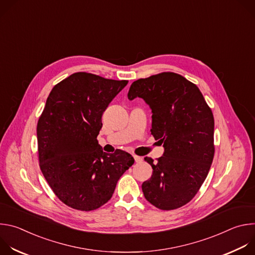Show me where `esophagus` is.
Returning <instances> with one entry per match:
<instances>
[{"label":"esophagus","mask_w":255,"mask_h":255,"mask_svg":"<svg viewBox=\"0 0 255 255\" xmlns=\"http://www.w3.org/2000/svg\"><path fill=\"white\" fill-rule=\"evenodd\" d=\"M134 159H135L136 162H141L143 160V157L138 156V155H134Z\"/></svg>","instance_id":"esophagus-1"}]
</instances>
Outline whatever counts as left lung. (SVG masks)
<instances>
[{
	"instance_id": "1",
	"label": "left lung",
	"mask_w": 255,
	"mask_h": 255,
	"mask_svg": "<svg viewBox=\"0 0 255 255\" xmlns=\"http://www.w3.org/2000/svg\"><path fill=\"white\" fill-rule=\"evenodd\" d=\"M142 98L152 112L151 134L164 152L142 184L150 204L174 210L188 204L205 181L214 158V116L199 88L174 72L132 83L128 99Z\"/></svg>"
}]
</instances>
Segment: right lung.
Listing matches in <instances>:
<instances>
[{
    "label": "right lung",
    "instance_id": "obj_1",
    "mask_svg": "<svg viewBox=\"0 0 255 255\" xmlns=\"http://www.w3.org/2000/svg\"><path fill=\"white\" fill-rule=\"evenodd\" d=\"M128 81L76 72L51 90L37 123L40 169L66 206L92 211L113 196L121 175L134 163L126 151H103L97 137L102 115Z\"/></svg>",
    "mask_w": 255,
    "mask_h": 255
}]
</instances>
